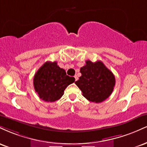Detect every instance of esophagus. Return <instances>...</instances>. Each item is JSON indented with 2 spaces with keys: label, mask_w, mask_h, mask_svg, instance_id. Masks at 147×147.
I'll list each match as a JSON object with an SVG mask.
<instances>
[{
  "label": "esophagus",
  "mask_w": 147,
  "mask_h": 147,
  "mask_svg": "<svg viewBox=\"0 0 147 147\" xmlns=\"http://www.w3.org/2000/svg\"><path fill=\"white\" fill-rule=\"evenodd\" d=\"M75 77V81H77V79H78V77H77V75H75V77Z\"/></svg>",
  "instance_id": "34e87169"
}]
</instances>
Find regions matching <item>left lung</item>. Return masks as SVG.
<instances>
[{"mask_svg":"<svg viewBox=\"0 0 147 147\" xmlns=\"http://www.w3.org/2000/svg\"><path fill=\"white\" fill-rule=\"evenodd\" d=\"M80 72L82 76L75 84L88 100L100 103L111 95L115 85V78L101 61L93 63L87 60L86 65L81 68Z\"/></svg>","mask_w":147,"mask_h":147,"instance_id":"obj_1","label":"left lung"}]
</instances>
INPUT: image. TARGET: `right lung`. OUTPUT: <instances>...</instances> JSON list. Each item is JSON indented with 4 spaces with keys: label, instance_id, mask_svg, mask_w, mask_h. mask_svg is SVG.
I'll return each mask as SVG.
<instances>
[{
    "label": "right lung",
    "instance_id": "right-lung-1",
    "mask_svg": "<svg viewBox=\"0 0 147 147\" xmlns=\"http://www.w3.org/2000/svg\"><path fill=\"white\" fill-rule=\"evenodd\" d=\"M75 81L56 61H47L36 72L33 83L35 91L42 100L53 102L59 99L67 86Z\"/></svg>",
    "mask_w": 147,
    "mask_h": 147
}]
</instances>
